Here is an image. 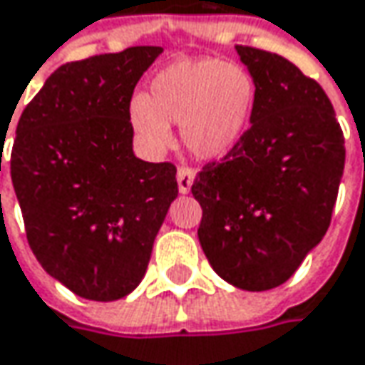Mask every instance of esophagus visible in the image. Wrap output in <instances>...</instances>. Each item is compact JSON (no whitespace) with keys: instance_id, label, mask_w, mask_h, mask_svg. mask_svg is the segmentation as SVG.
I'll list each match as a JSON object with an SVG mask.
<instances>
[{"instance_id":"esophagus-1","label":"esophagus","mask_w":365,"mask_h":365,"mask_svg":"<svg viewBox=\"0 0 365 365\" xmlns=\"http://www.w3.org/2000/svg\"><path fill=\"white\" fill-rule=\"evenodd\" d=\"M194 169L192 167H178V183H180V192L182 194H187L190 192V187H192V183H194Z\"/></svg>"}]
</instances>
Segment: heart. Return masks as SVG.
Returning <instances> with one entry per match:
<instances>
[{
  "label": "heart",
  "mask_w": 365,
  "mask_h": 365,
  "mask_svg": "<svg viewBox=\"0 0 365 365\" xmlns=\"http://www.w3.org/2000/svg\"><path fill=\"white\" fill-rule=\"evenodd\" d=\"M255 102L251 75L216 58H183L159 73L147 98L130 102L135 130L155 149L171 143L169 126H182L185 149L218 159L241 140Z\"/></svg>",
  "instance_id": "b5f03b06"
}]
</instances>
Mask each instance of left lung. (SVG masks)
<instances>
[{
    "label": "left lung",
    "mask_w": 365,
    "mask_h": 365,
    "mask_svg": "<svg viewBox=\"0 0 365 365\" xmlns=\"http://www.w3.org/2000/svg\"><path fill=\"white\" fill-rule=\"evenodd\" d=\"M255 83L251 126L192 183L198 239L229 284L263 292L284 284L331 225L345 138L325 89L288 58L237 46Z\"/></svg>",
    "instance_id": "left-lung-1"
}]
</instances>
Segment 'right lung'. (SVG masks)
<instances>
[{
	"instance_id": "right-lung-1",
	"label": "right lung",
	"mask_w": 365,
	"mask_h": 365,
	"mask_svg": "<svg viewBox=\"0 0 365 365\" xmlns=\"http://www.w3.org/2000/svg\"><path fill=\"white\" fill-rule=\"evenodd\" d=\"M161 53L130 46L58 67L16 126L9 173L28 245L51 276L88 300L135 290L178 198L175 165L133 153L130 100Z\"/></svg>"
}]
</instances>
